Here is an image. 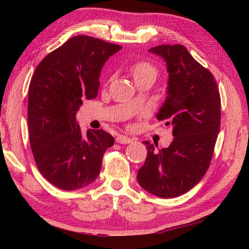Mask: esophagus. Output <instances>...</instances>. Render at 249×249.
Here are the masks:
<instances>
[{
	"label": "esophagus",
	"mask_w": 249,
	"mask_h": 249,
	"mask_svg": "<svg viewBox=\"0 0 249 249\" xmlns=\"http://www.w3.org/2000/svg\"><path fill=\"white\" fill-rule=\"evenodd\" d=\"M133 142V138L124 136V135H119V136L116 137V142H119V144H130V142Z\"/></svg>",
	"instance_id": "obj_1"
}]
</instances>
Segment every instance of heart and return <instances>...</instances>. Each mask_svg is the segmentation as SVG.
<instances>
[{
	"label": "heart",
	"mask_w": 249,
	"mask_h": 249,
	"mask_svg": "<svg viewBox=\"0 0 249 249\" xmlns=\"http://www.w3.org/2000/svg\"><path fill=\"white\" fill-rule=\"evenodd\" d=\"M129 71L135 82H138L142 79H148V78L155 80L158 74L157 67L151 64V62L145 61V60L135 62V64L130 67Z\"/></svg>",
	"instance_id": "heart-1"
}]
</instances>
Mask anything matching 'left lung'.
Returning a JSON list of instances; mask_svg holds the SVG:
<instances>
[{"instance_id": "obj_1", "label": "left lung", "mask_w": 249, "mask_h": 249, "mask_svg": "<svg viewBox=\"0 0 249 249\" xmlns=\"http://www.w3.org/2000/svg\"><path fill=\"white\" fill-rule=\"evenodd\" d=\"M161 56L169 72L168 96L157 119L172 125L175 138L158 153L148 141L138 183L163 199L179 196L195 187L209 169L221 126V96L213 74L182 45L149 49Z\"/></svg>"}]
</instances>
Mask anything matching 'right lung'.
<instances>
[{"label": "right lung", "mask_w": 249, "mask_h": 249, "mask_svg": "<svg viewBox=\"0 0 249 249\" xmlns=\"http://www.w3.org/2000/svg\"><path fill=\"white\" fill-rule=\"evenodd\" d=\"M121 45L74 36L48 53L28 90L29 144L36 166L61 190H77L98 178L104 153L114 138L103 129L83 135L77 123L82 100L96 98L100 72Z\"/></svg>", "instance_id": "right-lung-1"}]
</instances>
